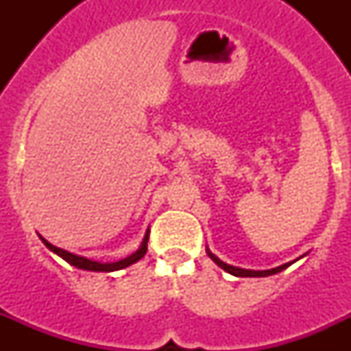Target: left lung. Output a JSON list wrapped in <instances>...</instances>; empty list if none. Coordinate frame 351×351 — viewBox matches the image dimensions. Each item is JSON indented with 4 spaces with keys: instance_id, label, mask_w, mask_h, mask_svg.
Here are the masks:
<instances>
[{
    "instance_id": "obj_1",
    "label": "left lung",
    "mask_w": 351,
    "mask_h": 351,
    "mask_svg": "<svg viewBox=\"0 0 351 351\" xmlns=\"http://www.w3.org/2000/svg\"><path fill=\"white\" fill-rule=\"evenodd\" d=\"M207 255L210 256V260H214V262L218 263L223 271H226L228 274L237 276V278H265V276H272V274H278V272L285 271V269H287L288 265L291 263V262L290 263H283V265H280V267L269 269V271H250V269H241V267H234V265H228V263H225L223 260H219L216 255H213L209 250H207Z\"/></svg>"
}]
</instances>
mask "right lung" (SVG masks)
<instances>
[{"instance_id": "right-lung-1", "label": "right lung", "mask_w": 351, "mask_h": 351, "mask_svg": "<svg viewBox=\"0 0 351 351\" xmlns=\"http://www.w3.org/2000/svg\"><path fill=\"white\" fill-rule=\"evenodd\" d=\"M40 239H42V243L45 244V246H47L49 250L52 251V253H56V255H58V256H61V258H63L64 262H68V263H70V265H73V267L84 269V271H95V272H112V271H119V269L128 267V265H132V263L138 262V260H141L142 256L145 255V251H147L149 232L144 235V241H142L141 247H138V250L135 251V253H132V255L126 256V258L119 260V262H112V263L95 262V260L86 258V256L73 255V253H70V251L61 250V247H56L54 244H51V243H49V241H45V239L42 237V235H40Z\"/></svg>"}]
</instances>
